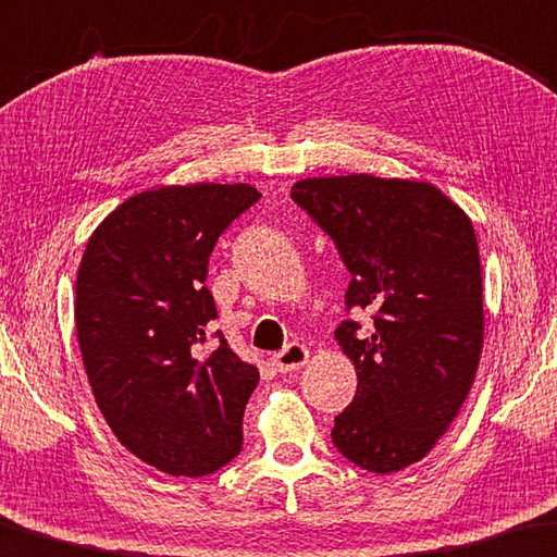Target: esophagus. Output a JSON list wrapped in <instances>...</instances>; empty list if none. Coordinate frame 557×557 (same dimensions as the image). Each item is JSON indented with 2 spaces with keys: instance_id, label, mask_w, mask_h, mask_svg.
<instances>
[{
  "instance_id": "34e87169",
  "label": "esophagus",
  "mask_w": 557,
  "mask_h": 557,
  "mask_svg": "<svg viewBox=\"0 0 557 557\" xmlns=\"http://www.w3.org/2000/svg\"><path fill=\"white\" fill-rule=\"evenodd\" d=\"M308 362V348L300 343H290L284 350L273 355V368L278 372H294L300 370Z\"/></svg>"
}]
</instances>
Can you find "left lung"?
<instances>
[{
  "label": "left lung",
  "mask_w": 557,
  "mask_h": 557,
  "mask_svg": "<svg viewBox=\"0 0 557 557\" xmlns=\"http://www.w3.org/2000/svg\"><path fill=\"white\" fill-rule=\"evenodd\" d=\"M290 197L338 246L345 306L368 308L372 335L343 321L335 338L358 372L333 444L355 467L395 473L422 461L454 422L484 348V290L471 219L430 182L306 177Z\"/></svg>",
  "instance_id": "obj_1"
}]
</instances>
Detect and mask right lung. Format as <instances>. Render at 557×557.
Wrapping results in <instances>:
<instances>
[{"mask_svg":"<svg viewBox=\"0 0 557 557\" xmlns=\"http://www.w3.org/2000/svg\"><path fill=\"white\" fill-rule=\"evenodd\" d=\"M261 195L251 185H170L138 193L90 234L76 276V335L108 426L170 476H207L242 451L259 370L219 333L205 348L214 244Z\"/></svg>","mask_w":557,"mask_h":557,"instance_id":"obj_1","label":"right lung"}]
</instances>
